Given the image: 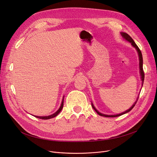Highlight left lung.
I'll use <instances>...</instances> for the list:
<instances>
[{"label": "left lung", "mask_w": 157, "mask_h": 157, "mask_svg": "<svg viewBox=\"0 0 157 157\" xmlns=\"http://www.w3.org/2000/svg\"><path fill=\"white\" fill-rule=\"evenodd\" d=\"M121 35L122 36V37L124 38L125 40H128V42H130L132 45L137 51V53H138V55H139V68H140V73H141V79H142V82H143V83H144V71H143V56H142V53H141V50H140V49L139 48V47L137 46V44L135 43V42L134 41V40L132 39V38L128 34H127V33H124V32H121ZM139 98V97H138ZM138 98L137 101H136V102L133 104V105L131 107V108L130 109H128L127 111L123 112L122 113H120L119 114H116V115H106V114H102L101 113L98 112L95 108V107L94 106L93 104H92V108L94 109V110L97 112V113L98 114H99L100 116H102V117H119V116H121V115L122 114H124L128 112H129L130 111H131L132 109V108H134V107L135 106L136 104L137 103V100H138Z\"/></svg>", "instance_id": "8db88e82"}]
</instances>
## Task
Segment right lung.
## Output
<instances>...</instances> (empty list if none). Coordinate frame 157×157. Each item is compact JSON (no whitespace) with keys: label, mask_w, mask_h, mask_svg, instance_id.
Here are the masks:
<instances>
[{"label":"right lung","mask_w":157,"mask_h":157,"mask_svg":"<svg viewBox=\"0 0 157 157\" xmlns=\"http://www.w3.org/2000/svg\"><path fill=\"white\" fill-rule=\"evenodd\" d=\"M63 100H62V104H61V105L60 107V108L59 109V110H58L56 112H55L54 114H53L52 115H49V116H48V117H37V116H34V117L37 118H40V119H42V120H48V119L54 118V117H55L56 116H57V115L59 114V113L61 111V110L63 108Z\"/></svg>","instance_id":"obj_1"}]
</instances>
